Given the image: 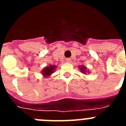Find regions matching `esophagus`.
Listing matches in <instances>:
<instances>
[{
	"instance_id": "obj_1",
	"label": "esophagus",
	"mask_w": 126,
	"mask_h": 126,
	"mask_svg": "<svg viewBox=\"0 0 126 126\" xmlns=\"http://www.w3.org/2000/svg\"><path fill=\"white\" fill-rule=\"evenodd\" d=\"M66 62H67V63H71V59H66Z\"/></svg>"
}]
</instances>
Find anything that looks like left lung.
Listing matches in <instances>:
<instances>
[{
	"label": "left lung",
	"instance_id": "1",
	"mask_svg": "<svg viewBox=\"0 0 126 126\" xmlns=\"http://www.w3.org/2000/svg\"><path fill=\"white\" fill-rule=\"evenodd\" d=\"M79 71L81 73H83L84 75H86V74H90V71H89L88 69L84 65H81V66H79Z\"/></svg>",
	"mask_w": 126,
	"mask_h": 126
}]
</instances>
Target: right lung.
<instances>
[{"label": "right lung", "instance_id": "1", "mask_svg": "<svg viewBox=\"0 0 126 126\" xmlns=\"http://www.w3.org/2000/svg\"><path fill=\"white\" fill-rule=\"evenodd\" d=\"M57 68V65H49L45 66L43 69L41 71L42 76L44 78H49L51 76L52 74L54 73V71H55Z\"/></svg>", "mask_w": 126, "mask_h": 126}]
</instances>
